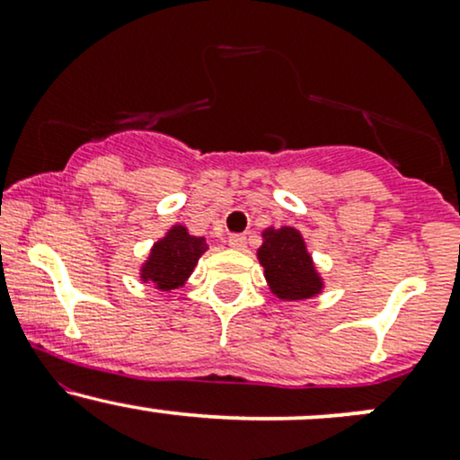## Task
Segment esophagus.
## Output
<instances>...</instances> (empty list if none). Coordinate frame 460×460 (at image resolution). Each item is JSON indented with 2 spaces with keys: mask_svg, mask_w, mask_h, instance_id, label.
I'll return each instance as SVG.
<instances>
[{
  "mask_svg": "<svg viewBox=\"0 0 460 460\" xmlns=\"http://www.w3.org/2000/svg\"><path fill=\"white\" fill-rule=\"evenodd\" d=\"M229 246L235 248V251H244V248H246V235H240V234L231 235L229 237Z\"/></svg>",
  "mask_w": 460,
  "mask_h": 460,
  "instance_id": "esophagus-1",
  "label": "esophagus"
}]
</instances>
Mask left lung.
Segmentation results:
<instances>
[{"label": "left lung", "mask_w": 460, "mask_h": 460, "mask_svg": "<svg viewBox=\"0 0 460 460\" xmlns=\"http://www.w3.org/2000/svg\"><path fill=\"white\" fill-rule=\"evenodd\" d=\"M261 240L257 260L274 296L285 303H294L315 298L324 292V277L296 226H268L261 231Z\"/></svg>", "instance_id": "8db88e82"}]
</instances>
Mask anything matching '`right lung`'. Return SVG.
Here are the masks:
<instances>
[{"label":"right lung","mask_w":460,"mask_h":460,"mask_svg":"<svg viewBox=\"0 0 460 460\" xmlns=\"http://www.w3.org/2000/svg\"><path fill=\"white\" fill-rule=\"evenodd\" d=\"M205 251L208 242L203 235H192L186 225H172L140 263V281L151 283L160 292L183 288Z\"/></svg>","instance_id":"1"}]
</instances>
